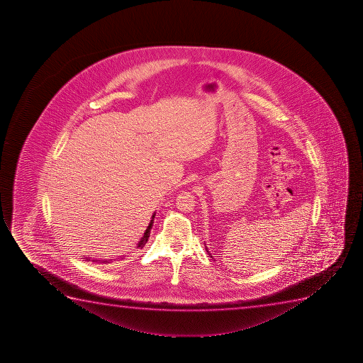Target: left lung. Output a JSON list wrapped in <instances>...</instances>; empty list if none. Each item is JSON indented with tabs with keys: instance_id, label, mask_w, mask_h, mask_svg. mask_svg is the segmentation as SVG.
<instances>
[{
	"instance_id": "left-lung-1",
	"label": "left lung",
	"mask_w": 363,
	"mask_h": 363,
	"mask_svg": "<svg viewBox=\"0 0 363 363\" xmlns=\"http://www.w3.org/2000/svg\"><path fill=\"white\" fill-rule=\"evenodd\" d=\"M205 249H206V252H208V254H209V255L211 256V254H210L209 250H208V247H205Z\"/></svg>"
}]
</instances>
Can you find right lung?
Masks as SVG:
<instances>
[{
	"label": "right lung",
	"instance_id": "add662e5",
	"mask_svg": "<svg viewBox=\"0 0 363 363\" xmlns=\"http://www.w3.org/2000/svg\"><path fill=\"white\" fill-rule=\"evenodd\" d=\"M154 216H155V213L152 215V220H150V225L147 226V230H145V235H142V238L140 239V242L137 244V247H142L145 245L147 242H148V238H150V230H152V226H153ZM82 259H85L87 261H94V262H102V264H109L113 260H97V259H91L90 256H84ZM121 260L125 259V256H121L120 257ZM114 260H118V259H114Z\"/></svg>",
	"mask_w": 363,
	"mask_h": 363
}]
</instances>
